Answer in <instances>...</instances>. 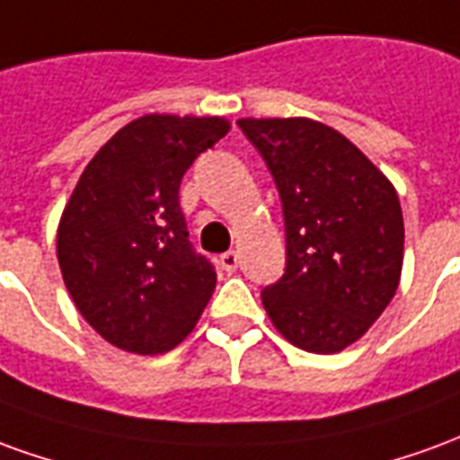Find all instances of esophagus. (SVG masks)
Here are the masks:
<instances>
[{
	"instance_id": "1",
	"label": "esophagus",
	"mask_w": 460,
	"mask_h": 460,
	"mask_svg": "<svg viewBox=\"0 0 460 460\" xmlns=\"http://www.w3.org/2000/svg\"><path fill=\"white\" fill-rule=\"evenodd\" d=\"M220 265H223L225 272H235L237 265H240V257H237L235 250H230V252L220 255Z\"/></svg>"
}]
</instances>
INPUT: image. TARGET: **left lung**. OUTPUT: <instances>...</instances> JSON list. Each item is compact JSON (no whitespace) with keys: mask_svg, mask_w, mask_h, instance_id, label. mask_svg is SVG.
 <instances>
[{"mask_svg":"<svg viewBox=\"0 0 460 460\" xmlns=\"http://www.w3.org/2000/svg\"><path fill=\"white\" fill-rule=\"evenodd\" d=\"M275 178L288 265L262 289L277 332L295 347L334 354L367 334L399 288L403 217L389 178L312 119H240Z\"/></svg>","mask_w":460,"mask_h":460,"instance_id":"1","label":"left lung"}]
</instances>
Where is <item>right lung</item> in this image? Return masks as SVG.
I'll return each mask as SVG.
<instances>
[{
	"instance_id": "right-lung-1",
	"label": "right lung",
	"mask_w": 460,
	"mask_h": 460,
	"mask_svg": "<svg viewBox=\"0 0 460 460\" xmlns=\"http://www.w3.org/2000/svg\"><path fill=\"white\" fill-rule=\"evenodd\" d=\"M227 131L220 116L148 113L81 172L58 223V267L76 309L113 347L161 354L203 314L217 275L188 240L178 190Z\"/></svg>"
}]
</instances>
